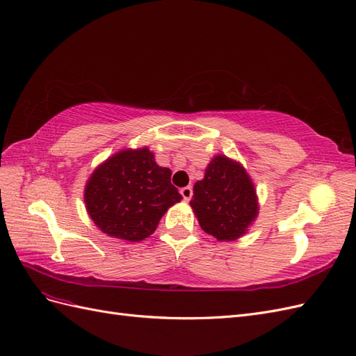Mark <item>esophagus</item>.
I'll list each match as a JSON object with an SVG mask.
<instances>
[{
	"instance_id": "obj_1",
	"label": "esophagus",
	"mask_w": 356,
	"mask_h": 356,
	"mask_svg": "<svg viewBox=\"0 0 356 356\" xmlns=\"http://www.w3.org/2000/svg\"><path fill=\"white\" fill-rule=\"evenodd\" d=\"M180 194H181V197H184L185 201H189V200L192 198V188H191V186L181 188V189H180Z\"/></svg>"
}]
</instances>
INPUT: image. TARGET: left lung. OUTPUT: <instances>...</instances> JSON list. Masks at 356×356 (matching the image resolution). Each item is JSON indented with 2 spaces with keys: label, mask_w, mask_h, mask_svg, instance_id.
Wrapping results in <instances>:
<instances>
[{
  "label": "left lung",
  "mask_w": 356,
  "mask_h": 356,
  "mask_svg": "<svg viewBox=\"0 0 356 356\" xmlns=\"http://www.w3.org/2000/svg\"><path fill=\"white\" fill-rule=\"evenodd\" d=\"M200 227L218 241L243 237L258 218V195L246 168L238 161L216 155L204 179L194 185L191 200Z\"/></svg>",
  "instance_id": "left-lung-1"
}]
</instances>
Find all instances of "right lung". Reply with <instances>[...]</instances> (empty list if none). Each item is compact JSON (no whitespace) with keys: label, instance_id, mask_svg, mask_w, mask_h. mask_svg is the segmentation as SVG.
I'll return each instance as SVG.
<instances>
[{"label":"right lung","instance_id":"1","mask_svg":"<svg viewBox=\"0 0 356 356\" xmlns=\"http://www.w3.org/2000/svg\"><path fill=\"white\" fill-rule=\"evenodd\" d=\"M170 177L171 170L158 165L149 147L122 149L89 176L83 194L88 215L108 237L145 240L181 200Z\"/></svg>","mask_w":356,"mask_h":356}]
</instances>
